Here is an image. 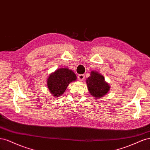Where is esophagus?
Listing matches in <instances>:
<instances>
[{"label": "esophagus", "mask_w": 150, "mask_h": 150, "mask_svg": "<svg viewBox=\"0 0 150 150\" xmlns=\"http://www.w3.org/2000/svg\"><path fill=\"white\" fill-rule=\"evenodd\" d=\"M78 78L79 81H83L84 78V74H79L78 76Z\"/></svg>", "instance_id": "obj_1"}]
</instances>
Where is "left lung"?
Returning a JSON list of instances; mask_svg holds the SVG:
<instances>
[{"instance_id": "8db88e82", "label": "left lung", "mask_w": 150, "mask_h": 150, "mask_svg": "<svg viewBox=\"0 0 150 150\" xmlns=\"http://www.w3.org/2000/svg\"><path fill=\"white\" fill-rule=\"evenodd\" d=\"M86 83L89 93L96 99L103 97L110 89V86L104 80V76L95 71L91 72Z\"/></svg>"}]
</instances>
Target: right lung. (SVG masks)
Listing matches in <instances>:
<instances>
[{
	"label": "right lung",
	"instance_id": "1",
	"mask_svg": "<svg viewBox=\"0 0 150 150\" xmlns=\"http://www.w3.org/2000/svg\"><path fill=\"white\" fill-rule=\"evenodd\" d=\"M76 79L77 77L72 71L68 68H60L49 75L47 85L52 96L59 97L65 92L69 83Z\"/></svg>",
	"mask_w": 150,
	"mask_h": 150
}]
</instances>
